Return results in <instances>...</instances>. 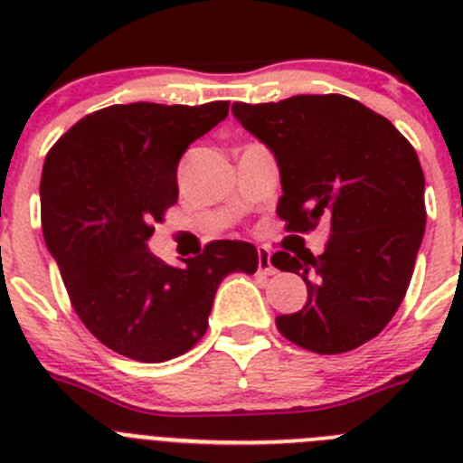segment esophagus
<instances>
[{
  "instance_id": "esophagus-1",
  "label": "esophagus",
  "mask_w": 463,
  "mask_h": 463,
  "mask_svg": "<svg viewBox=\"0 0 463 463\" xmlns=\"http://www.w3.org/2000/svg\"><path fill=\"white\" fill-rule=\"evenodd\" d=\"M257 269H260V273H264V276H273V273H276V269H273L271 264V252H269L267 248H260V250H257Z\"/></svg>"
}]
</instances>
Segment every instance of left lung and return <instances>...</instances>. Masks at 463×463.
Listing matches in <instances>:
<instances>
[{"mask_svg": "<svg viewBox=\"0 0 463 463\" xmlns=\"http://www.w3.org/2000/svg\"><path fill=\"white\" fill-rule=\"evenodd\" d=\"M232 113L276 157L285 229L304 234L320 220L331 227L322 255L301 245L271 257L308 288L304 308L278 315V331L317 354L364 345L394 317L422 245L427 208L415 148L387 118L343 94L239 101Z\"/></svg>", "mask_w": 463, "mask_h": 463, "instance_id": "1", "label": "left lung"}]
</instances>
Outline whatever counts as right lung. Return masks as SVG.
Returning a JSON list of instances; mask_svg holds the SVG:
<instances>
[{"instance_id":"right-lung-1","label":"right lung","mask_w":463,"mask_h":463,"mask_svg":"<svg viewBox=\"0 0 463 463\" xmlns=\"http://www.w3.org/2000/svg\"><path fill=\"white\" fill-rule=\"evenodd\" d=\"M229 101H137L94 110L51 148L41 174V227L73 310L113 353L166 362L206 334L229 273L257 271V248L213 241L169 267L148 250L155 222L178 202L175 171Z\"/></svg>"}]
</instances>
